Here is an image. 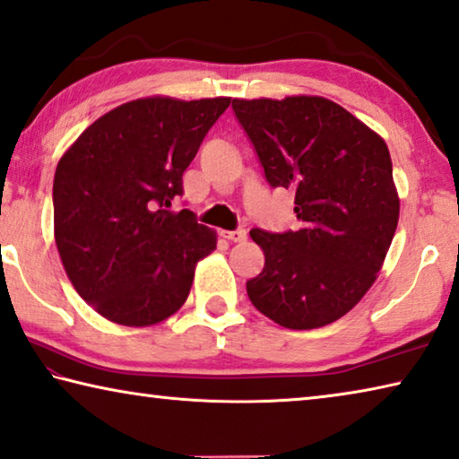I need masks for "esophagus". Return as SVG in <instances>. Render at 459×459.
I'll list each match as a JSON object with an SVG mask.
<instances>
[{
  "label": "esophagus",
  "instance_id": "obj_1",
  "mask_svg": "<svg viewBox=\"0 0 459 459\" xmlns=\"http://www.w3.org/2000/svg\"><path fill=\"white\" fill-rule=\"evenodd\" d=\"M221 238L230 239V242H236V244H239V242H246L247 234H246V230H234V231L223 230V231H221Z\"/></svg>",
  "mask_w": 459,
  "mask_h": 459
}]
</instances>
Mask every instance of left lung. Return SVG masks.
<instances>
[{
    "mask_svg": "<svg viewBox=\"0 0 459 459\" xmlns=\"http://www.w3.org/2000/svg\"><path fill=\"white\" fill-rule=\"evenodd\" d=\"M273 186L295 191L297 231L250 236L264 268L246 282L252 305L287 329H317L354 309L378 279L401 199L386 142L319 95L234 100Z\"/></svg>",
    "mask_w": 459,
    "mask_h": 459,
    "instance_id": "1",
    "label": "left lung"
}]
</instances>
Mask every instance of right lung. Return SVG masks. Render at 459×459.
<instances>
[{"mask_svg":"<svg viewBox=\"0 0 459 459\" xmlns=\"http://www.w3.org/2000/svg\"><path fill=\"white\" fill-rule=\"evenodd\" d=\"M230 103L231 97H140L95 119L60 156L55 242L74 290L101 317L148 327L185 305L217 234L189 209L170 205Z\"/></svg>","mask_w":459,"mask_h":459,"instance_id":"obj_1","label":"right lung"}]
</instances>
